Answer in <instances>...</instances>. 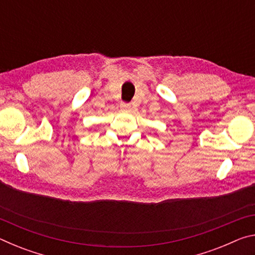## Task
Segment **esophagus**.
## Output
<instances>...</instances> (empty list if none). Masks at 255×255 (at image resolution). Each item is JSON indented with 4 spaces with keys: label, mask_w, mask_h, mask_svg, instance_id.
Segmentation results:
<instances>
[{
    "label": "esophagus",
    "mask_w": 255,
    "mask_h": 255,
    "mask_svg": "<svg viewBox=\"0 0 255 255\" xmlns=\"http://www.w3.org/2000/svg\"><path fill=\"white\" fill-rule=\"evenodd\" d=\"M120 108H122L124 111H130L132 109V107H131L130 103H125V102H123L122 105H120Z\"/></svg>",
    "instance_id": "obj_1"
}]
</instances>
